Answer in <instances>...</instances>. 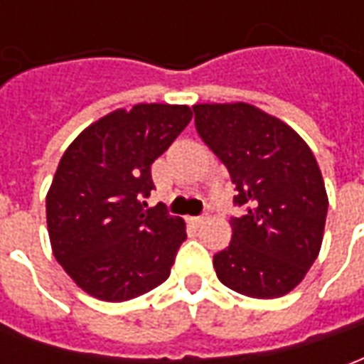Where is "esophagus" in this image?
I'll return each mask as SVG.
<instances>
[{"mask_svg": "<svg viewBox=\"0 0 364 364\" xmlns=\"http://www.w3.org/2000/svg\"><path fill=\"white\" fill-rule=\"evenodd\" d=\"M187 220H189V224H193V226H200V224L205 222V216H189Z\"/></svg>", "mask_w": 364, "mask_h": 364, "instance_id": "esophagus-1", "label": "esophagus"}]
</instances>
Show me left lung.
<instances>
[{"label": "left lung", "instance_id": "left-lung-1", "mask_svg": "<svg viewBox=\"0 0 364 364\" xmlns=\"http://www.w3.org/2000/svg\"><path fill=\"white\" fill-rule=\"evenodd\" d=\"M203 142L236 185L232 242L214 255L222 284L252 298H279L318 257L328 195L308 144L282 120L247 103L195 105Z\"/></svg>", "mask_w": 364, "mask_h": 364}]
</instances>
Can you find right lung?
Returning <instances> with one entry per match:
<instances>
[{
  "label": "right lung",
  "instance_id": "1",
  "mask_svg": "<svg viewBox=\"0 0 364 364\" xmlns=\"http://www.w3.org/2000/svg\"><path fill=\"white\" fill-rule=\"evenodd\" d=\"M193 119L187 105H134L70 144L46 195L52 252L74 282L105 302L150 292L171 273L185 222L148 208L151 164Z\"/></svg>",
  "mask_w": 364,
  "mask_h": 364
}]
</instances>
